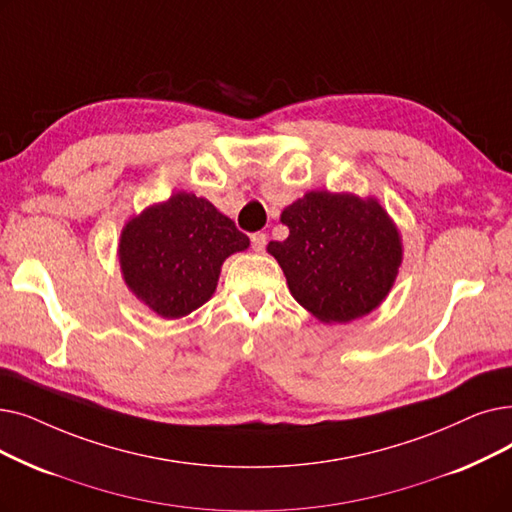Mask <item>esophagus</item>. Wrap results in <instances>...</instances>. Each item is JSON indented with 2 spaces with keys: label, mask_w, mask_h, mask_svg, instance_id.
<instances>
[{
  "label": "esophagus",
  "mask_w": 512,
  "mask_h": 512,
  "mask_svg": "<svg viewBox=\"0 0 512 512\" xmlns=\"http://www.w3.org/2000/svg\"><path fill=\"white\" fill-rule=\"evenodd\" d=\"M265 242H268V236H265L263 232L251 234V247L255 253H261L265 249Z\"/></svg>",
  "instance_id": "1"
}]
</instances>
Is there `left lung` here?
<instances>
[{"label":"left lung","instance_id":"left-lung-1","mask_svg":"<svg viewBox=\"0 0 512 512\" xmlns=\"http://www.w3.org/2000/svg\"><path fill=\"white\" fill-rule=\"evenodd\" d=\"M280 219L291 234L270 242L268 253L307 311L343 324L379 307L402 263V242L374 198L307 192Z\"/></svg>","mask_w":512,"mask_h":512}]
</instances>
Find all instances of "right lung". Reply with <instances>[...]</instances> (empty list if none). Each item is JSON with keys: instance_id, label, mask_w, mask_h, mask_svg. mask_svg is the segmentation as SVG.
<instances>
[{"instance_id": "right-lung-1", "label": "right lung", "mask_w": 512, "mask_h": 512, "mask_svg": "<svg viewBox=\"0 0 512 512\" xmlns=\"http://www.w3.org/2000/svg\"><path fill=\"white\" fill-rule=\"evenodd\" d=\"M249 236L205 198L177 192L125 226L119 244L127 286L161 318H182L215 293L221 263Z\"/></svg>"}]
</instances>
